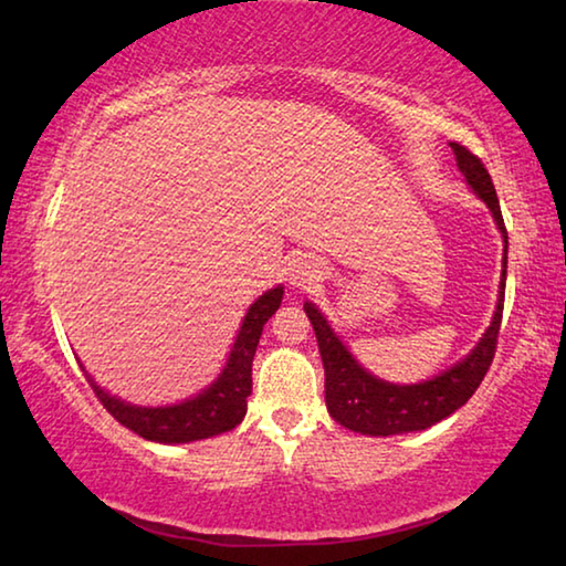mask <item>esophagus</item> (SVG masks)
I'll use <instances>...</instances> for the list:
<instances>
[{
  "mask_svg": "<svg viewBox=\"0 0 566 566\" xmlns=\"http://www.w3.org/2000/svg\"><path fill=\"white\" fill-rule=\"evenodd\" d=\"M322 276L319 272V264L310 260V256H294L290 262V282L294 286H306L312 282H317Z\"/></svg>",
  "mask_w": 566,
  "mask_h": 566,
  "instance_id": "1",
  "label": "esophagus"
}]
</instances>
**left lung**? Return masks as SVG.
I'll return each instance as SVG.
<instances>
[{
    "mask_svg": "<svg viewBox=\"0 0 566 566\" xmlns=\"http://www.w3.org/2000/svg\"><path fill=\"white\" fill-rule=\"evenodd\" d=\"M449 147L454 151L457 167L464 175L469 189L490 207L494 224L504 237L506 254V229L490 171L484 169L482 161L467 147L457 145V142H452ZM502 262L506 266V256ZM504 280L506 270H502L494 317L482 334V339L476 342V347L464 359H459L449 369L439 371L437 377L417 381V385H395V381H385L364 369L347 349V344L339 339V334L332 329V324L324 317L319 306L304 302V312L312 322L314 334H317L324 364V399H327L329 417L337 424L352 429V432L369 437H391L421 432V429H429L437 421L447 419L459 407H464L476 387L482 385L486 369H490L494 359L504 310Z\"/></svg>",
    "mask_w": 566,
    "mask_h": 566,
    "instance_id": "8db88e82",
    "label": "left lung"
}]
</instances>
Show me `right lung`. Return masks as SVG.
I'll use <instances>...</instances> for the list:
<instances>
[{
    "instance_id": "obj_1",
    "label": "right lung",
    "mask_w": 566,
    "mask_h": 566,
    "mask_svg": "<svg viewBox=\"0 0 566 566\" xmlns=\"http://www.w3.org/2000/svg\"><path fill=\"white\" fill-rule=\"evenodd\" d=\"M282 296L284 286L280 284L274 290H266L260 300H254L244 314L242 327L237 332L227 364L217 379L199 395L179 401V405H132V401H124L109 395L107 389H102L90 371L84 369V364H80V367L109 415L142 439L159 444H187L197 442V439L217 437L234 429L247 415V399L252 395V361L256 344H260L266 319L280 310Z\"/></svg>"
}]
</instances>
